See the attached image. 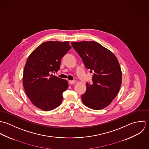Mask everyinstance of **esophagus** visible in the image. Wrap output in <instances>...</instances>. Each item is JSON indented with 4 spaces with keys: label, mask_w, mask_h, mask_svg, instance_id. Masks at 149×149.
<instances>
[{
    "label": "esophagus",
    "mask_w": 149,
    "mask_h": 149,
    "mask_svg": "<svg viewBox=\"0 0 149 149\" xmlns=\"http://www.w3.org/2000/svg\"><path fill=\"white\" fill-rule=\"evenodd\" d=\"M75 81H69V84L70 85H74V84H75Z\"/></svg>",
    "instance_id": "1"
}]
</instances>
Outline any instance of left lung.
<instances>
[{"label": "left lung", "mask_w": 149, "mask_h": 149, "mask_svg": "<svg viewBox=\"0 0 149 149\" xmlns=\"http://www.w3.org/2000/svg\"><path fill=\"white\" fill-rule=\"evenodd\" d=\"M71 45L85 67L93 73L92 82L86 83V91L82 95L83 103L94 110L107 107L117 95L121 84L122 74L118 59L97 42H72Z\"/></svg>", "instance_id": "obj_1"}]
</instances>
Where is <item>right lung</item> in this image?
Wrapping results in <instances>:
<instances>
[{"mask_svg": "<svg viewBox=\"0 0 149 149\" xmlns=\"http://www.w3.org/2000/svg\"><path fill=\"white\" fill-rule=\"evenodd\" d=\"M71 48L69 41H47L28 57L24 70L23 85L30 101L38 108L49 111L61 104L68 83L49 74L59 70L61 58Z\"/></svg>", "mask_w": 149, "mask_h": 149, "instance_id": "right-lung-1", "label": "right lung"}]
</instances>
